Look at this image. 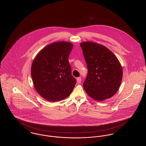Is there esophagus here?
<instances>
[{
    "mask_svg": "<svg viewBox=\"0 0 146 146\" xmlns=\"http://www.w3.org/2000/svg\"><path fill=\"white\" fill-rule=\"evenodd\" d=\"M76 80H77L78 83L80 84V83L81 82V78H78L76 79Z\"/></svg>",
    "mask_w": 146,
    "mask_h": 146,
    "instance_id": "esophagus-1",
    "label": "esophagus"
}]
</instances>
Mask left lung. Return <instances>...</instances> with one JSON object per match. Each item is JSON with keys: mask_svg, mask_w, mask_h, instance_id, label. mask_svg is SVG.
Listing matches in <instances>:
<instances>
[{"mask_svg": "<svg viewBox=\"0 0 146 146\" xmlns=\"http://www.w3.org/2000/svg\"><path fill=\"white\" fill-rule=\"evenodd\" d=\"M80 46L88 70L84 90L99 102L110 98L119 89L123 77L118 59L102 44L88 41L81 42Z\"/></svg>", "mask_w": 146, "mask_h": 146, "instance_id": "1", "label": "left lung"}]
</instances>
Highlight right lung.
Masks as SVG:
<instances>
[{
    "mask_svg": "<svg viewBox=\"0 0 146 146\" xmlns=\"http://www.w3.org/2000/svg\"><path fill=\"white\" fill-rule=\"evenodd\" d=\"M72 47L68 42H54L44 47L33 60L31 76L35 89L49 102L66 98L75 86L68 62Z\"/></svg>",
    "mask_w": 146,
    "mask_h": 146,
    "instance_id": "add662e5",
    "label": "right lung"
}]
</instances>
